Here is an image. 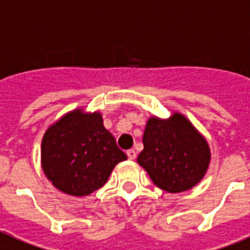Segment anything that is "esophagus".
<instances>
[{
    "label": "esophagus",
    "instance_id": "esophagus-1",
    "mask_svg": "<svg viewBox=\"0 0 250 250\" xmlns=\"http://www.w3.org/2000/svg\"><path fill=\"white\" fill-rule=\"evenodd\" d=\"M127 157H129V160H134L136 158V156H137V153H136V150L134 149H129L126 152Z\"/></svg>",
    "mask_w": 250,
    "mask_h": 250
}]
</instances>
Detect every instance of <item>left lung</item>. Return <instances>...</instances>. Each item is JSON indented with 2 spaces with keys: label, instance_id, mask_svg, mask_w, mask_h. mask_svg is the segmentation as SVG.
<instances>
[{
  "label": "left lung",
  "instance_id": "left-lung-1",
  "mask_svg": "<svg viewBox=\"0 0 250 250\" xmlns=\"http://www.w3.org/2000/svg\"><path fill=\"white\" fill-rule=\"evenodd\" d=\"M143 143L137 163L165 192L189 190L207 174L212 158L209 144L183 113L147 118Z\"/></svg>",
  "mask_w": 250,
  "mask_h": 250
}]
</instances>
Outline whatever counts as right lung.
I'll use <instances>...</instances> for the list:
<instances>
[{
  "mask_svg": "<svg viewBox=\"0 0 250 250\" xmlns=\"http://www.w3.org/2000/svg\"><path fill=\"white\" fill-rule=\"evenodd\" d=\"M101 112L76 107L48 126L41 143L45 176L65 194L83 197L105 185L114 167L126 160Z\"/></svg>",
  "mask_w": 250,
  "mask_h": 250,
  "instance_id": "1",
  "label": "right lung"
}]
</instances>
